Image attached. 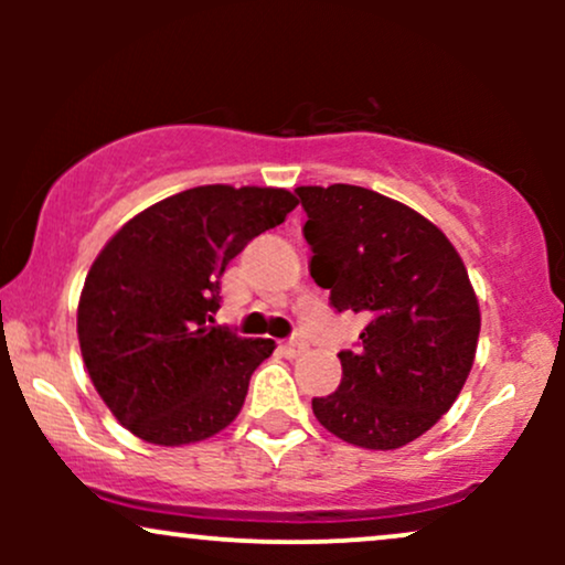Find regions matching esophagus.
I'll return each instance as SVG.
<instances>
[{
	"label": "esophagus",
	"instance_id": "obj_1",
	"mask_svg": "<svg viewBox=\"0 0 565 565\" xmlns=\"http://www.w3.org/2000/svg\"><path fill=\"white\" fill-rule=\"evenodd\" d=\"M305 350V340H287L281 345V353L287 355V359H297V355H300Z\"/></svg>",
	"mask_w": 565,
	"mask_h": 565
}]
</instances>
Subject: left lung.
<instances>
[{
	"mask_svg": "<svg viewBox=\"0 0 565 565\" xmlns=\"http://www.w3.org/2000/svg\"><path fill=\"white\" fill-rule=\"evenodd\" d=\"M310 276L366 321L316 419L361 449L412 444L449 412L476 359L481 310L462 257L412 206L361 185H300Z\"/></svg>",
	"mask_w": 565,
	"mask_h": 565,
	"instance_id": "1",
	"label": "left lung"
}]
</instances>
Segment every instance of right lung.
I'll return each mask as SVG.
<instances>
[{"instance_id":"right-lung-1","label":"right lung","mask_w":565,"mask_h":565,"mask_svg":"<svg viewBox=\"0 0 565 565\" xmlns=\"http://www.w3.org/2000/svg\"><path fill=\"white\" fill-rule=\"evenodd\" d=\"M284 188L199 185L157 201L114 233L84 281L76 332L95 391L132 436L183 446L225 430L274 340L212 327L220 276L281 225Z\"/></svg>"}]
</instances>
